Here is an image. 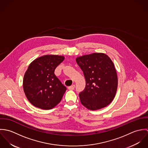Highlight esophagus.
Returning <instances> with one entry per match:
<instances>
[{
    "instance_id": "obj_1",
    "label": "esophagus",
    "mask_w": 148,
    "mask_h": 148,
    "mask_svg": "<svg viewBox=\"0 0 148 148\" xmlns=\"http://www.w3.org/2000/svg\"><path fill=\"white\" fill-rule=\"evenodd\" d=\"M75 85H71V86H68V89H69V90H73L74 89H75Z\"/></svg>"
}]
</instances>
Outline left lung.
<instances>
[{
  "label": "left lung",
  "mask_w": 148,
  "mask_h": 148,
  "mask_svg": "<svg viewBox=\"0 0 148 148\" xmlns=\"http://www.w3.org/2000/svg\"><path fill=\"white\" fill-rule=\"evenodd\" d=\"M76 61L83 72L86 85L79 93L82 104L89 110H98L109 105L115 97L118 79L114 64L103 53L78 57Z\"/></svg>",
  "instance_id": "obj_1"
}]
</instances>
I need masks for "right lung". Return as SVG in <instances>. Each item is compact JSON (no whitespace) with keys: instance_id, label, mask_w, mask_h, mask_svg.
Wrapping results in <instances>:
<instances>
[{"instance_id":"1","label":"right lung","mask_w":148,"mask_h":148,"mask_svg":"<svg viewBox=\"0 0 148 148\" xmlns=\"http://www.w3.org/2000/svg\"><path fill=\"white\" fill-rule=\"evenodd\" d=\"M64 56L47 55L30 64L23 78V89L28 101L37 108L49 110L62 100L66 88L54 73Z\"/></svg>"}]
</instances>
